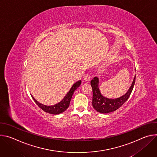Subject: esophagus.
I'll return each instance as SVG.
<instances>
[{"instance_id": "esophagus-1", "label": "esophagus", "mask_w": 157, "mask_h": 157, "mask_svg": "<svg viewBox=\"0 0 157 157\" xmlns=\"http://www.w3.org/2000/svg\"><path fill=\"white\" fill-rule=\"evenodd\" d=\"M90 79H91L90 76H89V75H87V74H86V75H85L84 76V80L85 81H90Z\"/></svg>"}]
</instances>
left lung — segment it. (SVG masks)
Wrapping results in <instances>:
<instances>
[{"instance_id": "obj_1", "label": "left lung", "mask_w": 157, "mask_h": 157, "mask_svg": "<svg viewBox=\"0 0 157 157\" xmlns=\"http://www.w3.org/2000/svg\"><path fill=\"white\" fill-rule=\"evenodd\" d=\"M135 81L136 75L134 76L132 84L125 94L117 98L111 99L105 98L101 94L99 87V79L98 77H94L91 81L93 88V107L95 110L102 114H107L116 110L128 99L133 90Z\"/></svg>"}]
</instances>
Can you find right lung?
I'll return each instance as SVG.
<instances>
[{
	"label": "right lung",
	"instance_id": "obj_1",
	"mask_svg": "<svg viewBox=\"0 0 157 157\" xmlns=\"http://www.w3.org/2000/svg\"><path fill=\"white\" fill-rule=\"evenodd\" d=\"M81 80L75 82L72 86V87L70 89V91L67 93V94L64 97V98L59 102H58L55 105H44V104H41L39 102H38L33 98V96L32 95H31V96H32L33 99L34 100V101L35 102V103L38 105V106L40 108H41L43 110H44V112H46V113H48L49 114H54V115L59 114L61 113H63V112H64L68 108L71 99L74 94V92L78 87H79V86L81 85Z\"/></svg>",
	"mask_w": 157,
	"mask_h": 157
}]
</instances>
